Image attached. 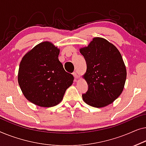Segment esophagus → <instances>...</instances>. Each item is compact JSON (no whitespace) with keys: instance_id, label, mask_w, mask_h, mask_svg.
I'll use <instances>...</instances> for the list:
<instances>
[{"instance_id":"34e87169","label":"esophagus","mask_w":146,"mask_h":146,"mask_svg":"<svg viewBox=\"0 0 146 146\" xmlns=\"http://www.w3.org/2000/svg\"><path fill=\"white\" fill-rule=\"evenodd\" d=\"M73 75L74 76V77H75V79H78V75H77V73L76 72V71H75V72L73 73Z\"/></svg>"}]
</instances>
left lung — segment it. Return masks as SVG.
I'll return each mask as SVG.
<instances>
[{"label": "left lung", "instance_id": "1", "mask_svg": "<svg viewBox=\"0 0 146 146\" xmlns=\"http://www.w3.org/2000/svg\"><path fill=\"white\" fill-rule=\"evenodd\" d=\"M87 63L83 75L88 91L82 94L83 101L96 108L113 102L124 89L126 69L121 53L106 39L96 37L87 47L80 48Z\"/></svg>", "mask_w": 146, "mask_h": 146}]
</instances>
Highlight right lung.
<instances>
[{
  "instance_id": "add662e5",
  "label": "right lung",
  "mask_w": 146,
  "mask_h": 146,
  "mask_svg": "<svg viewBox=\"0 0 146 146\" xmlns=\"http://www.w3.org/2000/svg\"><path fill=\"white\" fill-rule=\"evenodd\" d=\"M60 50L52 42H41L20 61L18 81L27 100L41 107H52L63 100L74 77L66 72L58 56Z\"/></svg>"
}]
</instances>
